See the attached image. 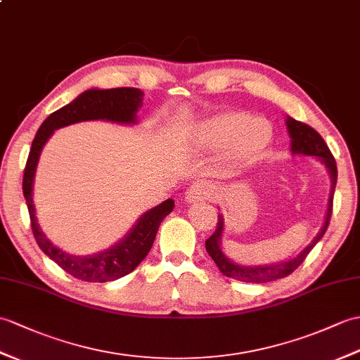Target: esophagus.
<instances>
[{"instance_id":"obj_1","label":"esophagus","mask_w":360,"mask_h":360,"mask_svg":"<svg viewBox=\"0 0 360 360\" xmlns=\"http://www.w3.org/2000/svg\"><path fill=\"white\" fill-rule=\"evenodd\" d=\"M213 195V186L205 181H196L187 188L186 200L187 202H196V200L208 199Z\"/></svg>"}]
</instances>
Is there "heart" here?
Segmentation results:
<instances>
[{
	"label": "heart",
	"instance_id": "b5f03b06",
	"mask_svg": "<svg viewBox=\"0 0 360 360\" xmlns=\"http://www.w3.org/2000/svg\"><path fill=\"white\" fill-rule=\"evenodd\" d=\"M196 138L207 147H230L235 160H248L269 144L271 127L262 118L250 120L244 113L225 112L200 124Z\"/></svg>",
	"mask_w": 360,
	"mask_h": 360
}]
</instances>
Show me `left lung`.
<instances>
[{"label":"left lung","mask_w":360,"mask_h":360,"mask_svg":"<svg viewBox=\"0 0 360 360\" xmlns=\"http://www.w3.org/2000/svg\"><path fill=\"white\" fill-rule=\"evenodd\" d=\"M287 127L288 133L291 136V152L300 153V155H308V156H316L325 164L328 169V173L331 176V190H330V199H328V208H327V216H325V222L321 231L317 233L316 238L308 244L302 252H300L296 257H291L285 262H278V264H270V265H255V266H244L238 265L235 262L229 261V257L222 253L221 250V236L224 231V219L222 216L218 214V225H216V230L213 235L205 240V248L207 253L218 265L221 273L227 278L242 281V282H252V283H264V282H271L276 279H282L285 276L293 273L297 266L304 262V259L311 252L313 247L321 240V238L325 235V231L328 229V224L331 219L333 213V196H334V188H336L338 182V167L336 160L331 155L328 146L325 144L322 136L317 133L310 125L304 122H299L293 118L287 120Z\"/></svg>","instance_id":"left-lung-1"}]
</instances>
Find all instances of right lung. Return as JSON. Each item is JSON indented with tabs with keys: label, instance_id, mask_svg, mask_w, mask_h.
<instances>
[{
	"label": "right lung",
	"instance_id": "1",
	"mask_svg": "<svg viewBox=\"0 0 360 360\" xmlns=\"http://www.w3.org/2000/svg\"><path fill=\"white\" fill-rule=\"evenodd\" d=\"M142 90L133 87H120L98 90L91 89L81 94L75 101L61 107L60 110L49 115V118L41 124L35 139L32 142L30 153L24 169L22 178V193L26 198L32 231L35 236L39 248L56 262L61 269L72 274L73 278L84 282H108L120 279L122 276L131 273L141 264L150 248L153 245L158 229L162 219L169 214L174 202L173 199H167L162 204L156 205L139 218L135 227L121 242L113 245L105 252L91 255V256H75L56 248L50 242L44 233L41 231L35 216V205H33L32 190L33 178H35L37 164L39 160L41 150H43L47 139L52 136L56 129L65 127L75 122L91 121V120H105L120 124H135L136 112L142 105Z\"/></svg>",
	"mask_w": 360,
	"mask_h": 360
}]
</instances>
